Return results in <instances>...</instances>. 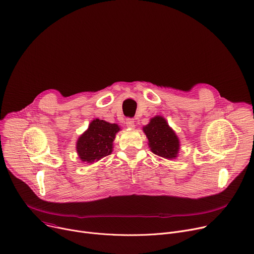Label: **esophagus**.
<instances>
[{
	"mask_svg": "<svg viewBox=\"0 0 254 254\" xmlns=\"http://www.w3.org/2000/svg\"><path fill=\"white\" fill-rule=\"evenodd\" d=\"M125 124H126V126H127L128 128H131V129L135 127V123H134V120H133V119H127L126 122H125Z\"/></svg>",
	"mask_w": 254,
	"mask_h": 254,
	"instance_id": "1",
	"label": "esophagus"
}]
</instances>
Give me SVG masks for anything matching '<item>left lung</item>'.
Returning <instances> with one entry per match:
<instances>
[{
	"mask_svg": "<svg viewBox=\"0 0 254 254\" xmlns=\"http://www.w3.org/2000/svg\"><path fill=\"white\" fill-rule=\"evenodd\" d=\"M142 130L148 139V146L154 154L167 160L177 159L180 140L163 116H154Z\"/></svg>",
	"mask_w": 254,
	"mask_h": 254,
	"instance_id": "1",
	"label": "left lung"
}]
</instances>
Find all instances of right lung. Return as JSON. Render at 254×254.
<instances>
[{
  "mask_svg": "<svg viewBox=\"0 0 254 254\" xmlns=\"http://www.w3.org/2000/svg\"><path fill=\"white\" fill-rule=\"evenodd\" d=\"M121 130L118 124L94 119L78 137L76 150L82 163L92 164L111 154L116 134Z\"/></svg>",
  "mask_w": 254,
  "mask_h": 254,
  "instance_id": "obj_1",
  "label": "right lung"
}]
</instances>
